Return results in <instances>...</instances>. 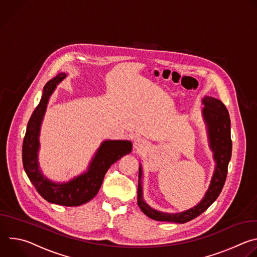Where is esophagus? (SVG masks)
<instances>
[{
    "instance_id": "34e87169",
    "label": "esophagus",
    "mask_w": 257,
    "mask_h": 257,
    "mask_svg": "<svg viewBox=\"0 0 257 257\" xmlns=\"http://www.w3.org/2000/svg\"><path fill=\"white\" fill-rule=\"evenodd\" d=\"M148 141H146L145 139L143 138H137L135 141H134V148L135 150L137 151H142V150H145L146 148H148Z\"/></svg>"
}]
</instances>
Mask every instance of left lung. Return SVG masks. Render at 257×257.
Segmentation results:
<instances>
[{
    "label": "left lung",
    "mask_w": 257,
    "mask_h": 257,
    "mask_svg": "<svg viewBox=\"0 0 257 257\" xmlns=\"http://www.w3.org/2000/svg\"><path fill=\"white\" fill-rule=\"evenodd\" d=\"M204 105L202 116L207 126V134L209 148L213 153L215 161V169L211 178L209 187L202 200L194 207L178 213H166L152 208L143 200L141 177L142 169L139 166V181L137 190V203L144 214L160 222H172L184 224L197 217L218 197L221 193L228 174V165L232 156V140H231V120L226 105L211 96L202 98Z\"/></svg>",
    "instance_id": "obj_1"
}]
</instances>
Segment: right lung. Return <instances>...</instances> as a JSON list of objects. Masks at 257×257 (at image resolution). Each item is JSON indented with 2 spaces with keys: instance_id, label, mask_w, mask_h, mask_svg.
I'll return each instance as SVG.
<instances>
[{
  "instance_id": "obj_1",
  "label": "right lung",
  "mask_w": 257,
  "mask_h": 257,
  "mask_svg": "<svg viewBox=\"0 0 257 257\" xmlns=\"http://www.w3.org/2000/svg\"><path fill=\"white\" fill-rule=\"evenodd\" d=\"M66 77L65 73L51 79L44 87L39 105L33 111L22 145V162L32 185L47 201L65 206H78L92 199L98 192L106 171L114 163L132 151L128 140H104L91 160L88 170L65 183H56L45 177L39 166L40 131L50 96Z\"/></svg>"
}]
</instances>
